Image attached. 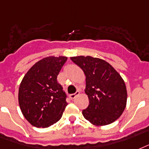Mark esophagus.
<instances>
[{
  "mask_svg": "<svg viewBox=\"0 0 149 149\" xmlns=\"http://www.w3.org/2000/svg\"><path fill=\"white\" fill-rule=\"evenodd\" d=\"M79 93H79L78 91H77L75 93H74V94H71V95H69V98H70L71 100H74V98H75L77 95H79Z\"/></svg>",
  "mask_w": 149,
  "mask_h": 149,
  "instance_id": "34e87169",
  "label": "esophagus"
}]
</instances>
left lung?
<instances>
[{"label": "left lung", "mask_w": 149, "mask_h": 149, "mask_svg": "<svg viewBox=\"0 0 149 149\" xmlns=\"http://www.w3.org/2000/svg\"><path fill=\"white\" fill-rule=\"evenodd\" d=\"M71 60L86 77L85 93L89 104L82 110L84 117L97 126L112 124L126 107L127 88L121 76L102 59L79 56Z\"/></svg>", "instance_id": "left-lung-1"}]
</instances>
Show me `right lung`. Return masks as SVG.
I'll return each mask as SVG.
<instances>
[{
  "label": "right lung",
  "mask_w": 149,
  "mask_h": 149,
  "mask_svg": "<svg viewBox=\"0 0 149 149\" xmlns=\"http://www.w3.org/2000/svg\"><path fill=\"white\" fill-rule=\"evenodd\" d=\"M67 59H42L24 76L18 90V102L22 114L33 126L48 127L61 118L68 105L67 95L56 78Z\"/></svg>",
  "instance_id": "1"
}]
</instances>
